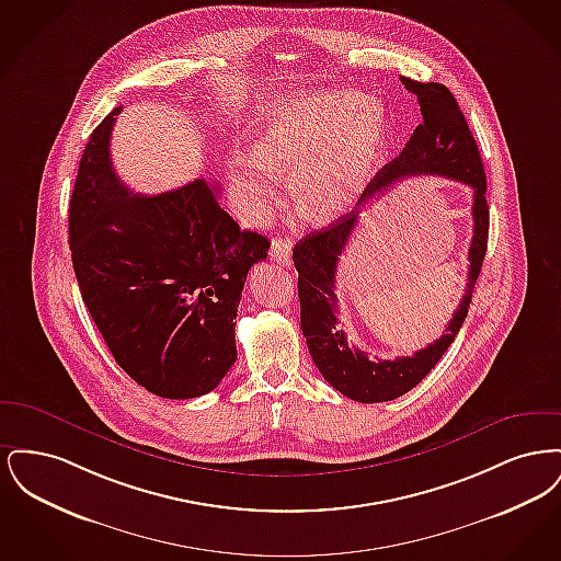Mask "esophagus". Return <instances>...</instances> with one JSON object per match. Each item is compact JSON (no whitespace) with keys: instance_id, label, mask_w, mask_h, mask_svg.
<instances>
[{"instance_id":"obj_1","label":"esophagus","mask_w":561,"mask_h":561,"mask_svg":"<svg viewBox=\"0 0 561 561\" xmlns=\"http://www.w3.org/2000/svg\"><path fill=\"white\" fill-rule=\"evenodd\" d=\"M271 259L277 261L279 265H290L293 263V241L290 240H273L271 241V250H268Z\"/></svg>"}]
</instances>
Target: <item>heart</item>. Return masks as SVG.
Wrapping results in <instances>:
<instances>
[{"mask_svg":"<svg viewBox=\"0 0 561 561\" xmlns=\"http://www.w3.org/2000/svg\"><path fill=\"white\" fill-rule=\"evenodd\" d=\"M385 111L351 90H307L263 115L254 149L229 156L227 170L245 222L261 225L277 202V174H290L296 210L330 222L351 213L387 145Z\"/></svg>","mask_w":561,"mask_h":561,"instance_id":"1","label":"heart"}]
</instances>
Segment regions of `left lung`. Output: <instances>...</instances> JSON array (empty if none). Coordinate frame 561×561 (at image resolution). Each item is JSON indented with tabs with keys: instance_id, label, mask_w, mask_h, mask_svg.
<instances>
[{
	"instance_id": "left-lung-1",
	"label": "left lung",
	"mask_w": 561,
	"mask_h": 561,
	"mask_svg": "<svg viewBox=\"0 0 561 561\" xmlns=\"http://www.w3.org/2000/svg\"><path fill=\"white\" fill-rule=\"evenodd\" d=\"M401 83L405 90L416 94L423 124L410 136L400 156L374 176L351 213L341 216L330 227L309 233L293 250L294 267L298 271L300 328L307 339L309 353L321 376L339 393L362 403L396 400L414 389L435 368L467 318L488 250L490 216L485 202V172L478 142L469 130L462 111L453 92L437 81L421 83L403 78ZM419 173L448 175L474 188V240L470 247L468 288L454 320L433 346L417 352L412 358L373 363L367 359L365 352L347 345L346 335L337 325V299L333 293L335 267L356 226L358 214L369 199L401 178Z\"/></svg>"
}]
</instances>
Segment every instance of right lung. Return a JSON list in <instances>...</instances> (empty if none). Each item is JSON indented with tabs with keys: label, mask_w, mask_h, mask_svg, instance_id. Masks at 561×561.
Here are the masks:
<instances>
[{
	"label": "right lung",
	"mask_w": 561,
	"mask_h": 561,
	"mask_svg": "<svg viewBox=\"0 0 561 561\" xmlns=\"http://www.w3.org/2000/svg\"><path fill=\"white\" fill-rule=\"evenodd\" d=\"M119 108L90 134L69 206L81 298L119 368L149 393H210L238 359L236 323L265 236L241 231L206 179L138 195L113 170Z\"/></svg>",
	"instance_id": "obj_1"
}]
</instances>
